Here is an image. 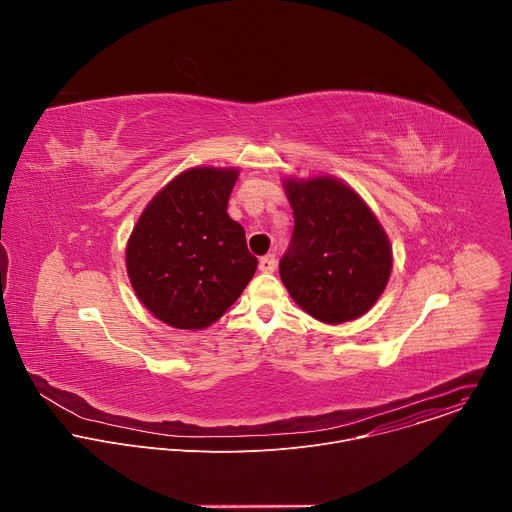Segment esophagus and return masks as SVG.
Wrapping results in <instances>:
<instances>
[{"instance_id": "esophagus-1", "label": "esophagus", "mask_w": 512, "mask_h": 512, "mask_svg": "<svg viewBox=\"0 0 512 512\" xmlns=\"http://www.w3.org/2000/svg\"><path fill=\"white\" fill-rule=\"evenodd\" d=\"M275 267H277V259H275L273 253H269V255H265V257L259 259V269H261L263 273H273Z\"/></svg>"}]
</instances>
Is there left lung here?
Here are the masks:
<instances>
[{
    "mask_svg": "<svg viewBox=\"0 0 512 512\" xmlns=\"http://www.w3.org/2000/svg\"><path fill=\"white\" fill-rule=\"evenodd\" d=\"M294 237L279 275L306 314L342 324L367 314L393 271V247L371 206L330 174L283 178Z\"/></svg>",
    "mask_w": 512,
    "mask_h": 512,
    "instance_id": "obj_1",
    "label": "left lung"
}]
</instances>
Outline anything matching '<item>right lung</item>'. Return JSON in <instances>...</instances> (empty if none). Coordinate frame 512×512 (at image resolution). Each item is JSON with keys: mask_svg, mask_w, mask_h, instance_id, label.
I'll list each match as a JSON object with an SVG mask.
<instances>
[{"mask_svg": "<svg viewBox=\"0 0 512 512\" xmlns=\"http://www.w3.org/2000/svg\"><path fill=\"white\" fill-rule=\"evenodd\" d=\"M239 168L196 166L170 180L139 214L125 247L137 300L178 330L221 320L253 279L257 259L227 214Z\"/></svg>", "mask_w": 512, "mask_h": 512, "instance_id": "right-lung-1", "label": "right lung"}]
</instances>
